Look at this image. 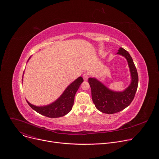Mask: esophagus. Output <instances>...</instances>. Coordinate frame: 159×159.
<instances>
[{
	"mask_svg": "<svg viewBox=\"0 0 159 159\" xmlns=\"http://www.w3.org/2000/svg\"><path fill=\"white\" fill-rule=\"evenodd\" d=\"M82 77H83V79H84V80H88V74H87V73H84Z\"/></svg>",
	"mask_w": 159,
	"mask_h": 159,
	"instance_id": "obj_1",
	"label": "esophagus"
}]
</instances>
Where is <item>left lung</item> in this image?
<instances>
[{
    "mask_svg": "<svg viewBox=\"0 0 159 159\" xmlns=\"http://www.w3.org/2000/svg\"><path fill=\"white\" fill-rule=\"evenodd\" d=\"M117 54L124 57L128 62L131 82L129 86L121 91L112 90L96 78H89L92 100L96 108L105 114L118 112L127 107L132 102L138 86V74L129 53L120 47Z\"/></svg>",
    "mask_w": 159,
    "mask_h": 159,
    "instance_id": "1",
    "label": "left lung"
}]
</instances>
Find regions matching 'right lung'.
I'll return each mask as SVG.
<instances>
[{"label": "right lung", "instance_id": "add662e5", "mask_svg": "<svg viewBox=\"0 0 159 159\" xmlns=\"http://www.w3.org/2000/svg\"><path fill=\"white\" fill-rule=\"evenodd\" d=\"M30 58V57L29 58L27 62ZM24 74V71L23 76ZM83 81L84 80L82 77H78L70 84L56 100L50 104L43 106H36L26 100L27 102L32 109L41 115L53 118L62 117L67 114L71 110L74 103L75 95Z\"/></svg>", "mask_w": 159, "mask_h": 159}]
</instances>
